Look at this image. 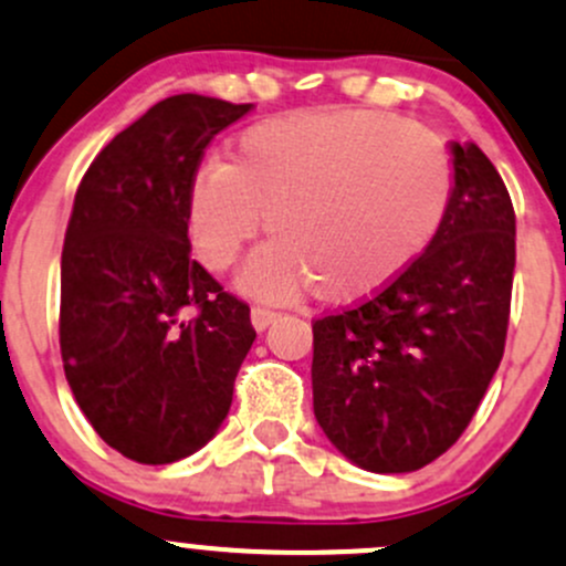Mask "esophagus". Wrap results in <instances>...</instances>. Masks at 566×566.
I'll return each mask as SVG.
<instances>
[{"instance_id":"1","label":"esophagus","mask_w":566,"mask_h":566,"mask_svg":"<svg viewBox=\"0 0 566 566\" xmlns=\"http://www.w3.org/2000/svg\"><path fill=\"white\" fill-rule=\"evenodd\" d=\"M277 316H281V313L272 311V307H264V305H255L253 313H250V318H253L255 329H266V326L275 322Z\"/></svg>"}]
</instances>
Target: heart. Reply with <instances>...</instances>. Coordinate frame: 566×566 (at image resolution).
Returning <instances> with one entry per match:
<instances>
[{
  "instance_id": "obj_1",
  "label": "heart",
  "mask_w": 566,
  "mask_h": 566,
  "mask_svg": "<svg viewBox=\"0 0 566 566\" xmlns=\"http://www.w3.org/2000/svg\"><path fill=\"white\" fill-rule=\"evenodd\" d=\"M455 196L439 138L398 114L335 108L250 125L229 163L207 160L188 190V234L226 272L264 226L275 242L244 270L255 294L368 300L433 244Z\"/></svg>"
}]
</instances>
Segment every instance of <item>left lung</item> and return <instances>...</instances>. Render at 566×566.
Segmentation results:
<instances>
[{
  "label": "left lung",
  "mask_w": 566,
  "mask_h": 566,
  "mask_svg": "<svg viewBox=\"0 0 566 566\" xmlns=\"http://www.w3.org/2000/svg\"><path fill=\"white\" fill-rule=\"evenodd\" d=\"M452 157L455 196L433 244L387 289L313 322V411L376 474L444 455L504 357L515 209L476 144Z\"/></svg>",
  "instance_id": "8db88e82"
}]
</instances>
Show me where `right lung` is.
Listing matches in <instances>:
<instances>
[{
    "instance_id": "1",
    "label": "right lung",
    "mask_w": 566,
    "mask_h": 566,
    "mask_svg": "<svg viewBox=\"0 0 566 566\" xmlns=\"http://www.w3.org/2000/svg\"><path fill=\"white\" fill-rule=\"evenodd\" d=\"M250 108L166 97L111 138L75 190L62 365L97 436L136 463H174L218 433L255 340L248 302L190 259L185 214L207 147Z\"/></svg>"
}]
</instances>
